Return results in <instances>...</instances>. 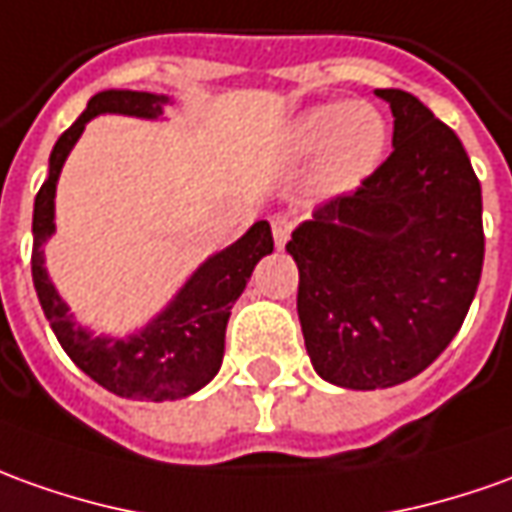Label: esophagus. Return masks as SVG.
I'll list each match as a JSON object with an SVG mask.
<instances>
[{"label":"esophagus","mask_w":512,"mask_h":512,"mask_svg":"<svg viewBox=\"0 0 512 512\" xmlns=\"http://www.w3.org/2000/svg\"><path fill=\"white\" fill-rule=\"evenodd\" d=\"M273 242H276L278 250H284V245L290 242V234L292 228H295V222H292V217H287V214H278V217H273Z\"/></svg>","instance_id":"1"}]
</instances>
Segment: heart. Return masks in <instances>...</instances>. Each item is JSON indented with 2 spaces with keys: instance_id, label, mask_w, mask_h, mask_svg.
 I'll list each match as a JSON object with an SVG mask.
<instances>
[{
  "instance_id": "obj_1",
  "label": "heart",
  "mask_w": 512,
  "mask_h": 512,
  "mask_svg": "<svg viewBox=\"0 0 512 512\" xmlns=\"http://www.w3.org/2000/svg\"><path fill=\"white\" fill-rule=\"evenodd\" d=\"M387 150V122L368 102H326L306 108L287 128L292 158L317 156L315 189L345 195L368 181Z\"/></svg>"
}]
</instances>
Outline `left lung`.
I'll return each mask as SVG.
<instances>
[{
	"mask_svg": "<svg viewBox=\"0 0 512 512\" xmlns=\"http://www.w3.org/2000/svg\"><path fill=\"white\" fill-rule=\"evenodd\" d=\"M393 153L354 195L292 231L298 317L320 379L384 390L446 351L477 295L482 189L457 133L418 97L376 88Z\"/></svg>",
	"mask_w": 512,
	"mask_h": 512,
	"instance_id": "left-lung-1",
	"label": "left lung"
}]
</instances>
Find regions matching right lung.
Instances as JSON below:
<instances>
[{
    "label": "right lung",
    "instance_id": "add662e5",
    "mask_svg": "<svg viewBox=\"0 0 512 512\" xmlns=\"http://www.w3.org/2000/svg\"><path fill=\"white\" fill-rule=\"evenodd\" d=\"M167 105H172L167 94L150 91L105 88L94 94L86 111L52 147L49 178L35 195L33 209V284L58 343L74 365L108 393L136 401H178L203 390L217 376L231 306L245 292L259 259L273 253L270 222L259 220L234 245L197 264L167 306L155 312L142 329L100 334L74 317L52 284L44 259V245L55 234V192L63 164L91 119L105 114L164 119Z\"/></svg>",
    "mask_w": 512,
    "mask_h": 512
}]
</instances>
